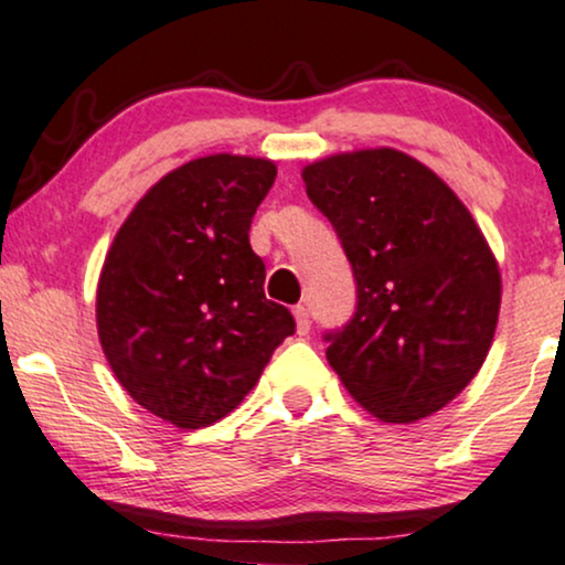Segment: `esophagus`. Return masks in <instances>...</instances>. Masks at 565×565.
<instances>
[{
	"label": "esophagus",
	"instance_id": "34e87169",
	"mask_svg": "<svg viewBox=\"0 0 565 565\" xmlns=\"http://www.w3.org/2000/svg\"><path fill=\"white\" fill-rule=\"evenodd\" d=\"M294 317H296V330H298V335H307L309 330H311V317H309V309L303 307H296L294 309Z\"/></svg>",
	"mask_w": 565,
	"mask_h": 565
}]
</instances>
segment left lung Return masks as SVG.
Here are the masks:
<instances>
[{"mask_svg":"<svg viewBox=\"0 0 565 565\" xmlns=\"http://www.w3.org/2000/svg\"><path fill=\"white\" fill-rule=\"evenodd\" d=\"M356 277V315L330 367L383 423H417L473 381L500 320V264L466 203L426 163L362 148L301 169Z\"/></svg>","mask_w":565,"mask_h":565,"instance_id":"1","label":"left lung"}]
</instances>
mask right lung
Masks as SVG:
<instances>
[{
	"label": "right lung",
	"mask_w": 565,
	"mask_h": 565,
	"mask_svg": "<svg viewBox=\"0 0 565 565\" xmlns=\"http://www.w3.org/2000/svg\"><path fill=\"white\" fill-rule=\"evenodd\" d=\"M269 158H195L158 179L113 237L97 335L126 394L174 428L214 426L256 386L296 322L264 296L250 218Z\"/></svg>",
	"instance_id": "obj_1"
}]
</instances>
